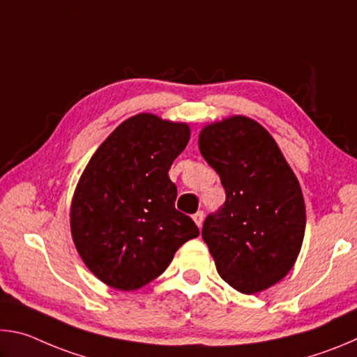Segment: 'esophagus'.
Masks as SVG:
<instances>
[{
  "label": "esophagus",
  "instance_id": "1",
  "mask_svg": "<svg viewBox=\"0 0 357 357\" xmlns=\"http://www.w3.org/2000/svg\"><path fill=\"white\" fill-rule=\"evenodd\" d=\"M203 219H204L203 211H198V213L193 214V220H195V223H197L198 227H202V225H203Z\"/></svg>",
  "mask_w": 357,
  "mask_h": 357
}]
</instances>
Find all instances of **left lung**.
<instances>
[{
    "mask_svg": "<svg viewBox=\"0 0 357 357\" xmlns=\"http://www.w3.org/2000/svg\"><path fill=\"white\" fill-rule=\"evenodd\" d=\"M198 148L227 193L202 231L217 273L239 293L264 291L291 271L301 252L305 204L299 181L273 135L243 114L204 126Z\"/></svg>",
    "mask_w": 357,
    "mask_h": 357,
    "instance_id": "obj_1",
    "label": "left lung"
}]
</instances>
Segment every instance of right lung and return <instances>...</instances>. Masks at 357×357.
Segmentation results:
<instances>
[{
  "instance_id": "right-lung-1",
  "label": "right lung",
  "mask_w": 357,
  "mask_h": 357,
  "mask_svg": "<svg viewBox=\"0 0 357 357\" xmlns=\"http://www.w3.org/2000/svg\"><path fill=\"white\" fill-rule=\"evenodd\" d=\"M189 140V124L138 113L89 159L72 197L70 233L83 263L105 285L121 291L148 285L200 234L174 208L178 189L168 176Z\"/></svg>"
}]
</instances>
